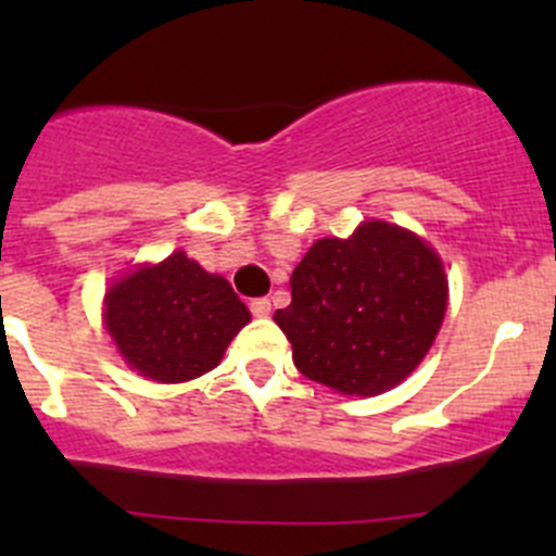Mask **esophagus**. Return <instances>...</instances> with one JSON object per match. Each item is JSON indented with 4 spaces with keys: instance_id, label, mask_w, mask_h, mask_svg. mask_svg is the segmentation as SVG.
I'll list each match as a JSON object with an SVG mask.
<instances>
[{
    "instance_id": "esophagus-1",
    "label": "esophagus",
    "mask_w": 556,
    "mask_h": 556,
    "mask_svg": "<svg viewBox=\"0 0 556 556\" xmlns=\"http://www.w3.org/2000/svg\"><path fill=\"white\" fill-rule=\"evenodd\" d=\"M250 312L255 314V317H268V314H271V301L268 299L250 301Z\"/></svg>"
}]
</instances>
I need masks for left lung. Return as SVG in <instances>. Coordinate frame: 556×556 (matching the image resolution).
<instances>
[{
    "mask_svg": "<svg viewBox=\"0 0 556 556\" xmlns=\"http://www.w3.org/2000/svg\"><path fill=\"white\" fill-rule=\"evenodd\" d=\"M274 323L304 377L344 395H377L419 366L444 323L439 255L412 231L363 223L350 239H319L290 277Z\"/></svg>",
    "mask_w": 556,
    "mask_h": 556,
    "instance_id": "8db88e82",
    "label": "left lung"
}]
</instances>
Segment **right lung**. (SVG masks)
Listing matches in <instances>:
<instances>
[{
	"label": "right lung",
	"mask_w": 556,
	"mask_h": 556,
	"mask_svg": "<svg viewBox=\"0 0 556 556\" xmlns=\"http://www.w3.org/2000/svg\"><path fill=\"white\" fill-rule=\"evenodd\" d=\"M250 312L217 274L185 252L112 285L104 325L128 366L155 382H188L212 371Z\"/></svg>",
	"instance_id": "right-lung-1"
}]
</instances>
